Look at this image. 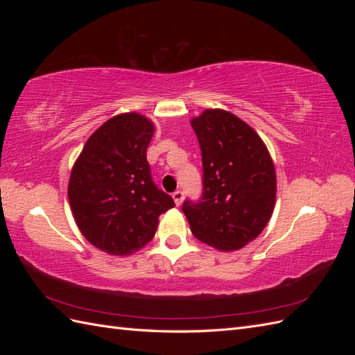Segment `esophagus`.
<instances>
[{"instance_id":"34e87169","label":"esophagus","mask_w":355,"mask_h":355,"mask_svg":"<svg viewBox=\"0 0 355 355\" xmlns=\"http://www.w3.org/2000/svg\"><path fill=\"white\" fill-rule=\"evenodd\" d=\"M171 197H173L176 206H180V204L184 202V192H182V191H176V192H173V196H171Z\"/></svg>"}]
</instances>
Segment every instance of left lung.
<instances>
[{
  "label": "left lung",
  "instance_id": "left-lung-1",
  "mask_svg": "<svg viewBox=\"0 0 355 355\" xmlns=\"http://www.w3.org/2000/svg\"><path fill=\"white\" fill-rule=\"evenodd\" d=\"M202 158V198L182 210L194 237L220 252L253 241L270 222L277 196L274 161L261 136L225 110L192 118Z\"/></svg>",
  "mask_w": 355,
  "mask_h": 355
}]
</instances>
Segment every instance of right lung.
I'll return each mask as SVG.
<instances>
[{
	"label": "right lung",
	"instance_id": "right-lung-1",
	"mask_svg": "<svg viewBox=\"0 0 355 355\" xmlns=\"http://www.w3.org/2000/svg\"><path fill=\"white\" fill-rule=\"evenodd\" d=\"M154 123L124 112L105 121L85 142L71 170L68 198L75 223L94 247L128 256L151 241L161 213L175 201L151 178L146 149Z\"/></svg>",
	"mask_w": 355,
	"mask_h": 355
}]
</instances>
